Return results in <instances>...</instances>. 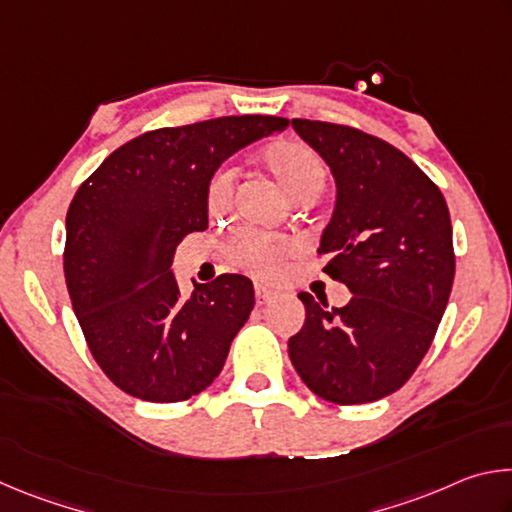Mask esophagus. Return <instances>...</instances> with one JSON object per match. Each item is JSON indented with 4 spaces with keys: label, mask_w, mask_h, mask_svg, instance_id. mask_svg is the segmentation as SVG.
I'll return each instance as SVG.
<instances>
[{
    "label": "esophagus",
    "mask_w": 512,
    "mask_h": 512,
    "mask_svg": "<svg viewBox=\"0 0 512 512\" xmlns=\"http://www.w3.org/2000/svg\"><path fill=\"white\" fill-rule=\"evenodd\" d=\"M255 298H257V305H266V302H271L275 298V291L268 287H262V284H257Z\"/></svg>",
    "instance_id": "obj_1"
}]
</instances>
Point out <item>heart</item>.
Listing matches in <instances>:
<instances>
[{
  "label": "heart",
  "instance_id": "b5f03b06",
  "mask_svg": "<svg viewBox=\"0 0 512 512\" xmlns=\"http://www.w3.org/2000/svg\"><path fill=\"white\" fill-rule=\"evenodd\" d=\"M262 167L284 187L293 201L320 192L325 183V162L300 140H275L266 144L259 153ZM232 194H235V171L216 169L205 183V210L212 219H219L232 210ZM228 259L235 266L244 268L255 277H275L280 273L282 257L291 253V244L280 237H266L259 232L241 230L230 239Z\"/></svg>",
  "mask_w": 512,
  "mask_h": 512
}]
</instances>
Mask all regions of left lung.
<instances>
[{"instance_id":"left-lung-1","label":"left lung","mask_w":512,"mask_h":512,"mask_svg":"<svg viewBox=\"0 0 512 512\" xmlns=\"http://www.w3.org/2000/svg\"><path fill=\"white\" fill-rule=\"evenodd\" d=\"M336 183L318 253L352 298L327 307L298 293L305 325L289 357L311 393L366 404L402 388L436 336L454 284L452 221L440 189L393 144L359 128L293 119Z\"/></svg>"}]
</instances>
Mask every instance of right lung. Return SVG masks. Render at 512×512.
I'll return each instance as SVG.
<instances>
[{
  "label": "right lung",
  "mask_w": 512,
  "mask_h": 512,
  "mask_svg": "<svg viewBox=\"0 0 512 512\" xmlns=\"http://www.w3.org/2000/svg\"><path fill=\"white\" fill-rule=\"evenodd\" d=\"M287 126L241 115L158 128L112 151L79 187L65 221V282L94 361L124 393L183 402L219 377L253 311V282L225 273L183 298L173 253L207 228L205 183L221 162Z\"/></svg>",
  "instance_id": "obj_1"
}]
</instances>
